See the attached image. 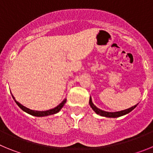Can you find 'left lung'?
<instances>
[{
	"label": "left lung",
	"instance_id": "1",
	"mask_svg": "<svg viewBox=\"0 0 153 153\" xmlns=\"http://www.w3.org/2000/svg\"><path fill=\"white\" fill-rule=\"evenodd\" d=\"M89 103H90V106H91L92 109L94 110V112H95L97 114L100 115V116H102V117H109V118H117V117H122V116H124V115L127 114V113H130L132 109H134L136 107V106H137V105H135V106H132V107L129 108V109H125V110H121V111H119V112H106V111H103V110H102V109L97 108V106L93 103V102H92L91 97H90V98Z\"/></svg>",
	"mask_w": 153,
	"mask_h": 153
}]
</instances>
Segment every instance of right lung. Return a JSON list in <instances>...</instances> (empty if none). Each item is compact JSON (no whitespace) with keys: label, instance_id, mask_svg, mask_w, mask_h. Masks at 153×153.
<instances>
[{"label":"right lung","instance_id":"obj_1","mask_svg":"<svg viewBox=\"0 0 153 153\" xmlns=\"http://www.w3.org/2000/svg\"><path fill=\"white\" fill-rule=\"evenodd\" d=\"M12 97H13V99L14 100L16 103L17 104V106L21 108L22 110H24V111L26 112V113H29V114L32 115V116H34V117H46V116H49V115H53V114H55V113H57L58 112L60 111V109H62V107L64 106V104L66 103V102H67V100L65 99L64 100H63L61 103L59 104L57 106H56V107L53 108V109H49V110H46V111H36V110H32V109L25 107L24 106H23L22 104H21L20 102H17V101L15 100V98L13 97V95H12Z\"/></svg>","mask_w":153,"mask_h":153}]
</instances>
